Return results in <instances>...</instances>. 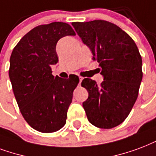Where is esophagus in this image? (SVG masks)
Listing matches in <instances>:
<instances>
[{
  "label": "esophagus",
  "instance_id": "34e87169",
  "mask_svg": "<svg viewBox=\"0 0 156 156\" xmlns=\"http://www.w3.org/2000/svg\"><path fill=\"white\" fill-rule=\"evenodd\" d=\"M82 81H83V78H82V77H79V84L82 83Z\"/></svg>",
  "mask_w": 156,
  "mask_h": 156
}]
</instances>
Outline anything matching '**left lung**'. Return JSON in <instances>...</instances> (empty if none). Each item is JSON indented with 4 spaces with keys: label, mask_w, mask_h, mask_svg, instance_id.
Returning <instances> with one entry per match:
<instances>
[{
    "label": "left lung",
    "mask_w": 156,
    "mask_h": 156,
    "mask_svg": "<svg viewBox=\"0 0 156 156\" xmlns=\"http://www.w3.org/2000/svg\"><path fill=\"white\" fill-rule=\"evenodd\" d=\"M83 43L91 49L101 69L104 81L84 78L88 91L83 103L89 122L97 128L119 125L133 109L142 79V59L133 38L115 23L105 20L73 22Z\"/></svg>",
    "instance_id": "obj_1"
}]
</instances>
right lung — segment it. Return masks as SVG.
<instances>
[{
    "mask_svg": "<svg viewBox=\"0 0 156 156\" xmlns=\"http://www.w3.org/2000/svg\"><path fill=\"white\" fill-rule=\"evenodd\" d=\"M75 32L66 23L53 22L33 28L20 39L9 59V76L20 112L35 130L49 133L65 126L73 92L79 78L52 75L59 61L56 43Z\"/></svg>",
    "mask_w": 156,
    "mask_h": 156,
    "instance_id": "right-lung-1",
    "label": "right lung"
}]
</instances>
